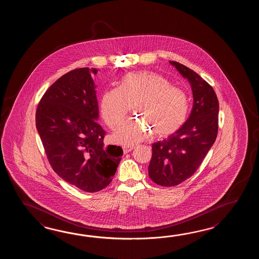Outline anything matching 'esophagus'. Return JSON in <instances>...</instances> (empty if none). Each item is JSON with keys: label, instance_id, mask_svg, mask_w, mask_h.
I'll return each mask as SVG.
<instances>
[{"label": "esophagus", "instance_id": "1", "mask_svg": "<svg viewBox=\"0 0 259 259\" xmlns=\"http://www.w3.org/2000/svg\"><path fill=\"white\" fill-rule=\"evenodd\" d=\"M122 148H123V151H124V154H127V153L131 152L134 147L132 146V145H123Z\"/></svg>", "mask_w": 259, "mask_h": 259}]
</instances>
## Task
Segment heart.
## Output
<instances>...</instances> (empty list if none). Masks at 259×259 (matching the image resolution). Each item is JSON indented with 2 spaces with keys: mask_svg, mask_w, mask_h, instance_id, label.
Instances as JSON below:
<instances>
[{
  "mask_svg": "<svg viewBox=\"0 0 259 259\" xmlns=\"http://www.w3.org/2000/svg\"><path fill=\"white\" fill-rule=\"evenodd\" d=\"M132 105L150 127L135 118L128 119L116 131L115 139L118 143H138L153 132L160 137L173 134L187 119L190 99L183 90L160 74L132 72L122 77L117 88L103 94L101 112L105 124L112 130L118 127Z\"/></svg>",
  "mask_w": 259,
  "mask_h": 259,
  "instance_id": "b5f03b06",
  "label": "heart"
}]
</instances>
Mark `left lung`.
I'll list each match as a JSON object with an SVG mask.
<instances>
[{"instance_id":"8db88e82","label":"left lung","mask_w":259,"mask_h":259,"mask_svg":"<svg viewBox=\"0 0 259 259\" xmlns=\"http://www.w3.org/2000/svg\"><path fill=\"white\" fill-rule=\"evenodd\" d=\"M193 90L191 115L180 130L167 139L152 144L148 166L150 179L164 187L175 186L193 176L210 148L219 131V100L214 89L196 72L169 61Z\"/></svg>"}]
</instances>
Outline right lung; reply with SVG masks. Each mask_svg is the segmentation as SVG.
<instances>
[{
  "instance_id": "right-lung-1",
  "label": "right lung",
  "mask_w": 259,
  "mask_h": 259,
  "mask_svg": "<svg viewBox=\"0 0 259 259\" xmlns=\"http://www.w3.org/2000/svg\"><path fill=\"white\" fill-rule=\"evenodd\" d=\"M95 68L67 72L50 87L36 111V127L50 165L58 176L87 193L107 187L123 154L104 147L105 132L95 119L98 103Z\"/></svg>"
}]
</instances>
